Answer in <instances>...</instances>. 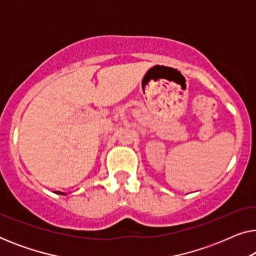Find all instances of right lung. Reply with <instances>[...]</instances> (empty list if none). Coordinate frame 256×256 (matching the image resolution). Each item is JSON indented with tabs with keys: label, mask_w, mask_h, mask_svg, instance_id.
<instances>
[{
	"label": "right lung",
	"mask_w": 256,
	"mask_h": 256,
	"mask_svg": "<svg viewBox=\"0 0 256 256\" xmlns=\"http://www.w3.org/2000/svg\"><path fill=\"white\" fill-rule=\"evenodd\" d=\"M56 194H62V192H60V191H56Z\"/></svg>",
	"instance_id": "1"
}]
</instances>
